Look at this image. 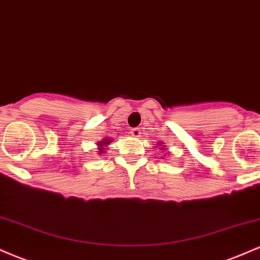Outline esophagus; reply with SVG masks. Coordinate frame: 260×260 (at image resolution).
Segmentation results:
<instances>
[{
	"label": "esophagus",
	"instance_id": "esophagus-1",
	"mask_svg": "<svg viewBox=\"0 0 260 260\" xmlns=\"http://www.w3.org/2000/svg\"><path fill=\"white\" fill-rule=\"evenodd\" d=\"M131 134H132L133 137H139L140 134L139 128H132V129H131Z\"/></svg>",
	"mask_w": 260,
	"mask_h": 260
}]
</instances>
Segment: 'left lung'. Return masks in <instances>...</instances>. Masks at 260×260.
<instances>
[{"mask_svg":"<svg viewBox=\"0 0 260 260\" xmlns=\"http://www.w3.org/2000/svg\"><path fill=\"white\" fill-rule=\"evenodd\" d=\"M160 149H161V150H162V149H165V148H164V147H162V145H161V147H160ZM164 156H168V155H164Z\"/></svg>","mask_w":260,"mask_h":260,"instance_id":"1","label":"left lung"}]
</instances>
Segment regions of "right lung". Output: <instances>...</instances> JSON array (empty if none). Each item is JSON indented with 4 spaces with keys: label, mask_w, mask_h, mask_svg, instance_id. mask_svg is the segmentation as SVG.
Masks as SVG:
<instances>
[{
    "label": "right lung",
    "mask_w": 260,
    "mask_h": 260,
    "mask_svg": "<svg viewBox=\"0 0 260 260\" xmlns=\"http://www.w3.org/2000/svg\"><path fill=\"white\" fill-rule=\"evenodd\" d=\"M110 142H111V139H107V138H105V139H103L101 140V142H99L98 143V145H99V155H103L104 154V151L106 150V147L107 145L110 144Z\"/></svg>",
    "instance_id": "obj_1"
}]
</instances>
